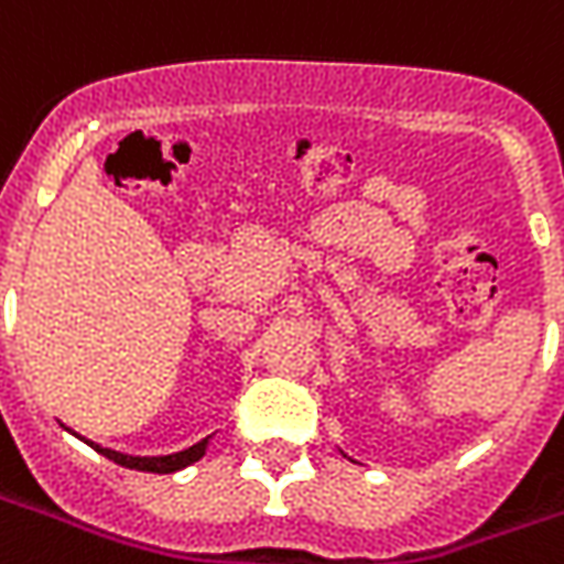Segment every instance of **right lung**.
<instances>
[{
  "label": "right lung",
  "mask_w": 564,
  "mask_h": 564,
  "mask_svg": "<svg viewBox=\"0 0 564 564\" xmlns=\"http://www.w3.org/2000/svg\"><path fill=\"white\" fill-rule=\"evenodd\" d=\"M87 444H90V441H87ZM90 447L96 449V453H102L105 459L123 465V468H135V471H150V474H172L202 459V456H205V447H208V437H205V441H198V444H193L189 449L172 453V456H127V453L99 447V444H90Z\"/></svg>",
  "instance_id": "add662e5"
}]
</instances>
